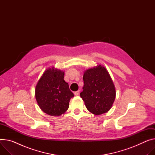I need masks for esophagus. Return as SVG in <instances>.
<instances>
[{"label": "esophagus", "mask_w": 155, "mask_h": 155, "mask_svg": "<svg viewBox=\"0 0 155 155\" xmlns=\"http://www.w3.org/2000/svg\"><path fill=\"white\" fill-rule=\"evenodd\" d=\"M74 95L75 96H78L79 95V91H76V92H74Z\"/></svg>", "instance_id": "34e87169"}]
</instances>
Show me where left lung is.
I'll return each mask as SVG.
<instances>
[{
  "label": "left lung",
  "mask_w": 155,
  "mask_h": 155,
  "mask_svg": "<svg viewBox=\"0 0 155 155\" xmlns=\"http://www.w3.org/2000/svg\"><path fill=\"white\" fill-rule=\"evenodd\" d=\"M83 91L80 96L87 110L95 115L107 112L115 98V89L106 69L101 66L86 70L84 76Z\"/></svg>",
  "instance_id": "obj_1"
}]
</instances>
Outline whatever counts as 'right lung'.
Here are the masks:
<instances>
[{
    "instance_id": "right-lung-1",
    "label": "right lung",
    "mask_w": 155,
    "mask_h": 155,
    "mask_svg": "<svg viewBox=\"0 0 155 155\" xmlns=\"http://www.w3.org/2000/svg\"><path fill=\"white\" fill-rule=\"evenodd\" d=\"M64 73L60 70L49 68L43 73L35 88V97L40 109L46 114L59 116L69 108L74 94L64 80Z\"/></svg>"
}]
</instances>
